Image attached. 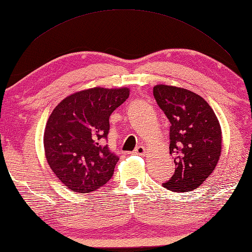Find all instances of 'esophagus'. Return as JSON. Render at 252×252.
<instances>
[{"instance_id": "esophagus-1", "label": "esophagus", "mask_w": 252, "mask_h": 252, "mask_svg": "<svg viewBox=\"0 0 252 252\" xmlns=\"http://www.w3.org/2000/svg\"><path fill=\"white\" fill-rule=\"evenodd\" d=\"M134 154H138V155H145V153H146V149H145V146H143V145H139L138 148H136L135 150H134V152H133Z\"/></svg>"}]
</instances>
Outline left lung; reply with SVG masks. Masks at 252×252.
<instances>
[{
  "label": "left lung",
  "instance_id": "left-lung-1",
  "mask_svg": "<svg viewBox=\"0 0 252 252\" xmlns=\"http://www.w3.org/2000/svg\"><path fill=\"white\" fill-rule=\"evenodd\" d=\"M153 95L171 123L170 154L175 172L163 187L190 191L206 181L221 152V129L212 107L197 94L184 88L157 85Z\"/></svg>",
  "mask_w": 252,
  "mask_h": 252
}]
</instances>
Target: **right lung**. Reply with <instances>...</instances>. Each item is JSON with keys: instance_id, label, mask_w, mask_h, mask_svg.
<instances>
[{"instance_id": "right-lung-1", "label": "right lung", "mask_w": 252, "mask_h": 252, "mask_svg": "<svg viewBox=\"0 0 252 252\" xmlns=\"http://www.w3.org/2000/svg\"><path fill=\"white\" fill-rule=\"evenodd\" d=\"M129 94L127 88L78 91L59 102L49 116L45 155L55 175L69 189L89 193L112 177L119 158L107 145L109 118Z\"/></svg>"}]
</instances>
